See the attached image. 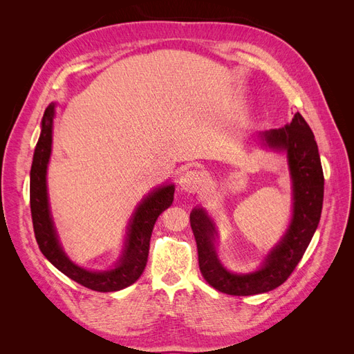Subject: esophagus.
Instances as JSON below:
<instances>
[{
	"instance_id": "obj_1",
	"label": "esophagus",
	"mask_w": 354,
	"mask_h": 354,
	"mask_svg": "<svg viewBox=\"0 0 354 354\" xmlns=\"http://www.w3.org/2000/svg\"><path fill=\"white\" fill-rule=\"evenodd\" d=\"M205 183H207V177L198 168L185 169L178 178V186L185 192H189V194L199 192L203 186H205Z\"/></svg>"
}]
</instances>
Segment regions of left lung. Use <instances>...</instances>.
Listing matches in <instances>:
<instances>
[{"label": "left lung", "mask_w": 354, "mask_h": 354, "mask_svg": "<svg viewBox=\"0 0 354 354\" xmlns=\"http://www.w3.org/2000/svg\"><path fill=\"white\" fill-rule=\"evenodd\" d=\"M266 147L286 152L292 180V220L283 238L267 254L257 272L238 274L220 263L216 246V226L205 209L190 212V226L198 245L201 273L212 288L229 295H255L281 286L303 259L317 229L324 203V171L315 136L298 112L282 128L259 134Z\"/></svg>", "instance_id": "1"}]
</instances>
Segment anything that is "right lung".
Returning a JSON list of instances; mask_svg holds the SVG:
<instances>
[{"instance_id": "right-lung-1", "label": "right lung", "mask_w": 354, "mask_h": 354, "mask_svg": "<svg viewBox=\"0 0 354 354\" xmlns=\"http://www.w3.org/2000/svg\"><path fill=\"white\" fill-rule=\"evenodd\" d=\"M53 118L55 103L44 112L41 121V136L35 147L34 160L30 168V212L34 224L35 239L46 259L63 274L80 285L97 292H113L133 285L143 273L149 242L159 214L165 211L174 201V185L160 186L151 192L137 207L128 224L125 248L115 269L104 272H91L72 263L57 239L55 224L51 220L47 196V165L51 155Z\"/></svg>"}]
</instances>
